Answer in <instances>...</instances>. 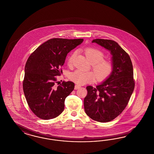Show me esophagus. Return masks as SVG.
I'll list each match as a JSON object with an SVG mask.
<instances>
[{
	"label": "esophagus",
	"mask_w": 154,
	"mask_h": 154,
	"mask_svg": "<svg viewBox=\"0 0 154 154\" xmlns=\"http://www.w3.org/2000/svg\"><path fill=\"white\" fill-rule=\"evenodd\" d=\"M80 88H81V86H80V85H75V86H74V89L75 90H77V89H80Z\"/></svg>",
	"instance_id": "obj_1"
}]
</instances>
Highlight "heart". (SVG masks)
I'll return each mask as SVG.
<instances>
[{
    "label": "heart",
    "mask_w": 154,
    "mask_h": 154,
    "mask_svg": "<svg viewBox=\"0 0 154 154\" xmlns=\"http://www.w3.org/2000/svg\"><path fill=\"white\" fill-rule=\"evenodd\" d=\"M84 52L86 58L91 63L92 69L96 74L97 80L103 81L107 79L112 74L113 70V64L112 61L103 59L105 54L97 48H86ZM76 52H74L70 56L68 60V65L72 64ZM69 79L77 84L84 85L94 82L96 80V76L91 72L77 70L70 74Z\"/></svg>",
    "instance_id": "obj_1"
}]
</instances>
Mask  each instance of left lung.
<instances>
[{
    "label": "left lung",
    "instance_id": "left-lung-1",
    "mask_svg": "<svg viewBox=\"0 0 154 154\" xmlns=\"http://www.w3.org/2000/svg\"><path fill=\"white\" fill-rule=\"evenodd\" d=\"M96 42L110 51L113 70L100 85L86 87L84 109L91 119L110 122L121 114L128 104L135 87L132 62L129 55L112 40L94 39Z\"/></svg>",
    "mask_w": 154,
    "mask_h": 154
}]
</instances>
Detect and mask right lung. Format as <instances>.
Masks as SVG:
<instances>
[{"instance_id": "1", "label": "right lung", "mask_w": 154, "mask_h": 154, "mask_svg": "<svg viewBox=\"0 0 154 154\" xmlns=\"http://www.w3.org/2000/svg\"><path fill=\"white\" fill-rule=\"evenodd\" d=\"M83 38H54L44 42L29 56L25 66L23 82L24 93L32 112L48 120L64 111L65 98L74 90L73 82L57 83L67 54L80 45Z\"/></svg>"}]
</instances>
